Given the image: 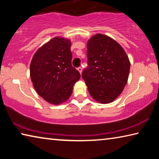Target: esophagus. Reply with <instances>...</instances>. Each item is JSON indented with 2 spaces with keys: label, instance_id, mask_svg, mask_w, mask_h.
<instances>
[{
  "label": "esophagus",
  "instance_id": "esophagus-1",
  "mask_svg": "<svg viewBox=\"0 0 159 159\" xmlns=\"http://www.w3.org/2000/svg\"><path fill=\"white\" fill-rule=\"evenodd\" d=\"M77 70L79 71V73L81 74V73H82V68H81V67H78Z\"/></svg>",
  "mask_w": 159,
  "mask_h": 159
}]
</instances>
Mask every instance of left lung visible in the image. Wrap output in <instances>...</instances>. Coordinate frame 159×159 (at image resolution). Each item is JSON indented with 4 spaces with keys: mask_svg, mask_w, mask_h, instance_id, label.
<instances>
[{
    "mask_svg": "<svg viewBox=\"0 0 159 159\" xmlns=\"http://www.w3.org/2000/svg\"><path fill=\"white\" fill-rule=\"evenodd\" d=\"M88 67L83 79L91 97L108 104L123 92L128 82L130 62L125 50L111 38L95 34L87 44Z\"/></svg>",
    "mask_w": 159,
    "mask_h": 159,
    "instance_id": "1",
    "label": "left lung"
}]
</instances>
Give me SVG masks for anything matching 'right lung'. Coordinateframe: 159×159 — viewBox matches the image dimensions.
<instances>
[{"instance_id": "obj_1", "label": "right lung", "mask_w": 159, "mask_h": 159, "mask_svg": "<svg viewBox=\"0 0 159 159\" xmlns=\"http://www.w3.org/2000/svg\"><path fill=\"white\" fill-rule=\"evenodd\" d=\"M71 41L55 37L38 49L30 64V76L34 89L52 104L66 102L80 75L72 66Z\"/></svg>"}]
</instances>
